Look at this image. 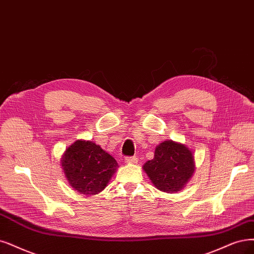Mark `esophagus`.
I'll return each mask as SVG.
<instances>
[{"label": "esophagus", "instance_id": "1", "mask_svg": "<svg viewBox=\"0 0 254 254\" xmlns=\"http://www.w3.org/2000/svg\"><path fill=\"white\" fill-rule=\"evenodd\" d=\"M138 159L136 157H126L125 158V162L126 163H128V164H134V163H137Z\"/></svg>", "mask_w": 254, "mask_h": 254}]
</instances>
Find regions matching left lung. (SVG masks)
<instances>
[{"mask_svg": "<svg viewBox=\"0 0 254 254\" xmlns=\"http://www.w3.org/2000/svg\"><path fill=\"white\" fill-rule=\"evenodd\" d=\"M143 170L159 190L179 191L193 174V156L185 145L167 140L156 147L154 159Z\"/></svg>", "mask_w": 254, "mask_h": 254, "instance_id": "8db88e82", "label": "left lung"}]
</instances>
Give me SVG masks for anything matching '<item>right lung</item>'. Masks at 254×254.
I'll list each match as a JSON object with an SVG mask.
<instances>
[{
    "label": "right lung",
    "mask_w": 254,
    "mask_h": 254,
    "mask_svg": "<svg viewBox=\"0 0 254 254\" xmlns=\"http://www.w3.org/2000/svg\"><path fill=\"white\" fill-rule=\"evenodd\" d=\"M62 166L73 189L89 195L105 190L118 164L99 145L78 140L65 151Z\"/></svg>",
    "instance_id": "add662e5"
}]
</instances>
